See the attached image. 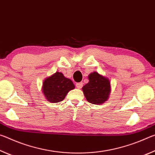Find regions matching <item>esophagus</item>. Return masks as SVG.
Wrapping results in <instances>:
<instances>
[{
	"label": "esophagus",
	"mask_w": 155,
	"mask_h": 155,
	"mask_svg": "<svg viewBox=\"0 0 155 155\" xmlns=\"http://www.w3.org/2000/svg\"><path fill=\"white\" fill-rule=\"evenodd\" d=\"M76 86H77V87L78 89H81V87H83V83L82 82H80V83H76Z\"/></svg>",
	"instance_id": "obj_1"
}]
</instances>
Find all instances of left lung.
<instances>
[{
  "label": "left lung",
  "mask_w": 155,
  "mask_h": 155,
  "mask_svg": "<svg viewBox=\"0 0 155 155\" xmlns=\"http://www.w3.org/2000/svg\"><path fill=\"white\" fill-rule=\"evenodd\" d=\"M88 78L89 83L82 88L86 99L94 104H103L108 98L111 91L109 79L96 72L91 73Z\"/></svg>",
  "instance_id": "obj_1"
}]
</instances>
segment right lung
Returning a JSON list of instances; mask_svg holds the SVG:
<instances>
[{
	"mask_svg": "<svg viewBox=\"0 0 155 155\" xmlns=\"http://www.w3.org/2000/svg\"><path fill=\"white\" fill-rule=\"evenodd\" d=\"M74 89V85L69 78H65L61 72H56L47 78L43 83V93L46 98L51 103H59L68 91Z\"/></svg>",
	"mask_w": 155,
	"mask_h": 155,
	"instance_id": "1",
	"label": "right lung"
}]
</instances>
